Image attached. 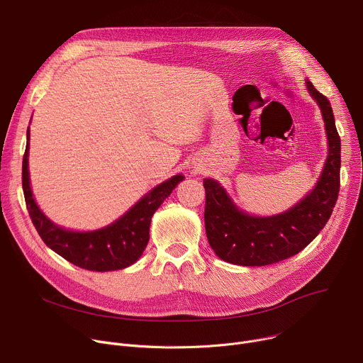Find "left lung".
Returning <instances> with one entry per match:
<instances>
[{
    "label": "left lung",
    "mask_w": 363,
    "mask_h": 363,
    "mask_svg": "<svg viewBox=\"0 0 363 363\" xmlns=\"http://www.w3.org/2000/svg\"><path fill=\"white\" fill-rule=\"evenodd\" d=\"M310 95L323 113L329 155L314 190L291 211L254 218L238 211L218 182L205 179V228L215 254L230 264L262 267L304 250L328 223L340 189V137L329 99L307 80Z\"/></svg>",
    "instance_id": "obj_1"
}]
</instances>
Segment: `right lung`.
<instances>
[{
	"label": "right lung",
	"mask_w": 363,
	"mask_h": 363,
	"mask_svg": "<svg viewBox=\"0 0 363 363\" xmlns=\"http://www.w3.org/2000/svg\"><path fill=\"white\" fill-rule=\"evenodd\" d=\"M30 134L27 133V141ZM28 143L23 157V191L26 206L34 228L43 242L56 254L76 267L89 271L123 269L134 264L145 250L150 239V223L154 212L183 180L177 174L154 187L123 218L106 228L76 232L52 223L37 208L28 182Z\"/></svg>",
	"instance_id": "obj_1"
}]
</instances>
